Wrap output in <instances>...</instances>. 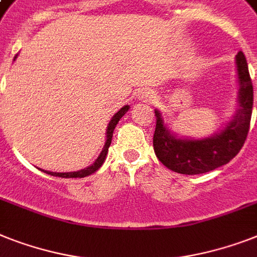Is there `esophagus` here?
Masks as SVG:
<instances>
[{"label":"esophagus","mask_w":257,"mask_h":257,"mask_svg":"<svg viewBox=\"0 0 257 257\" xmlns=\"http://www.w3.org/2000/svg\"><path fill=\"white\" fill-rule=\"evenodd\" d=\"M139 100L141 101H154L156 100V92H154L153 89H149V88H145V89H141L137 95Z\"/></svg>","instance_id":"34e87169"}]
</instances>
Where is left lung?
I'll list each match as a JSON object with an SVG mask.
<instances>
[{"label": "left lung", "mask_w": 257, "mask_h": 257, "mask_svg": "<svg viewBox=\"0 0 257 257\" xmlns=\"http://www.w3.org/2000/svg\"><path fill=\"white\" fill-rule=\"evenodd\" d=\"M237 76V108L231 120L214 135L203 139L179 137L164 121L160 109L156 113L153 136L154 153L168 169L186 176L203 174L226 165L240 152L247 139L253 105V87L247 59L241 51L235 56Z\"/></svg>", "instance_id": "left-lung-1"}]
</instances>
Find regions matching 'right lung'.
<instances>
[{
    "label": "right lung",
    "mask_w": 257,
    "mask_h": 257,
    "mask_svg": "<svg viewBox=\"0 0 257 257\" xmlns=\"http://www.w3.org/2000/svg\"><path fill=\"white\" fill-rule=\"evenodd\" d=\"M18 56V54H17L16 56H14V60H16V58ZM129 105H124V107L121 108V109L118 110L117 113L113 114V117L110 118V121L108 122V126H107V132H105V144H104L103 147V150L100 152L99 157L96 158L95 162H93L92 165H89V166H87V168L81 169V170H76V172H68V173H56V172H49V170H42V172H45L46 174H50V176H54V177H62V178H84V177L87 176H91V174H93V173L96 172V170H99L100 168H101V165L104 164V161H105V157H107L108 154V148H109L110 143H112V136H113V131L114 128H116V125H117V122L120 121V118L124 116L126 112L129 110Z\"/></svg>",
    "instance_id": "add662e5"
}]
</instances>
